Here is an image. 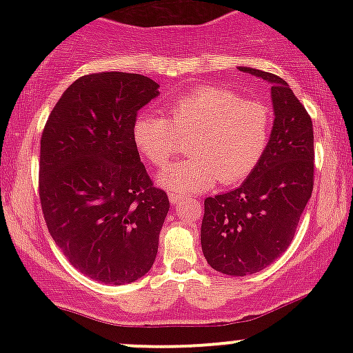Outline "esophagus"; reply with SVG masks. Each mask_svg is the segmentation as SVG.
Returning <instances> with one entry per match:
<instances>
[{"label": "esophagus", "instance_id": "obj_1", "mask_svg": "<svg viewBox=\"0 0 353 353\" xmlns=\"http://www.w3.org/2000/svg\"><path fill=\"white\" fill-rule=\"evenodd\" d=\"M182 199H184V196H181V194H169V201H171V204H179Z\"/></svg>", "mask_w": 353, "mask_h": 353}]
</instances>
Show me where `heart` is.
I'll list each match as a JSON object with an SVG mask.
<instances>
[{
	"label": "heart",
	"mask_w": 353,
	"mask_h": 353,
	"mask_svg": "<svg viewBox=\"0 0 353 353\" xmlns=\"http://www.w3.org/2000/svg\"><path fill=\"white\" fill-rule=\"evenodd\" d=\"M270 124L264 103L205 84L171 101L165 119L141 114L132 125V139L154 168H164L179 149V139L190 137L192 157L172 164L157 181L176 192H201L217 179L224 185L244 181L264 156Z\"/></svg>",
	"instance_id": "b5f03b06"
}]
</instances>
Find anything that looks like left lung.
<instances>
[{"instance_id": "obj_1", "label": "left lung", "mask_w": 353, "mask_h": 353, "mask_svg": "<svg viewBox=\"0 0 353 353\" xmlns=\"http://www.w3.org/2000/svg\"><path fill=\"white\" fill-rule=\"evenodd\" d=\"M241 71L270 83L274 128L257 168L241 188L208 197L201 225L205 261L225 275L255 274L285 252L314 189V128L282 78Z\"/></svg>"}]
</instances>
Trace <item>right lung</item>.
Returning <instances> with one entry per match:
<instances>
[{
  "mask_svg": "<svg viewBox=\"0 0 353 353\" xmlns=\"http://www.w3.org/2000/svg\"><path fill=\"white\" fill-rule=\"evenodd\" d=\"M159 84L132 72L81 76L41 136L39 201L52 241L92 281L134 282L151 270L169 197L141 163L132 125Z\"/></svg>",
  "mask_w": 353,
  "mask_h": 353,
  "instance_id": "right-lung-1",
  "label": "right lung"
}]
</instances>
